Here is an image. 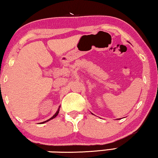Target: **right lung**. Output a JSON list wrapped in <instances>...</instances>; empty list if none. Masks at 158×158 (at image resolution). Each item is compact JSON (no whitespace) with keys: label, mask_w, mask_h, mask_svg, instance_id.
<instances>
[{"label":"right lung","mask_w":158,"mask_h":158,"mask_svg":"<svg viewBox=\"0 0 158 158\" xmlns=\"http://www.w3.org/2000/svg\"><path fill=\"white\" fill-rule=\"evenodd\" d=\"M59 111H60V109H59L58 110H57V111H56V114H55V115H54V116H52V118H49V119H48V120H47V121H44V122H42V123H46V122H48V121H50V120H52V119H53V118H55L56 116H57V115H58V114H59Z\"/></svg>","instance_id":"obj_1"}]
</instances>
